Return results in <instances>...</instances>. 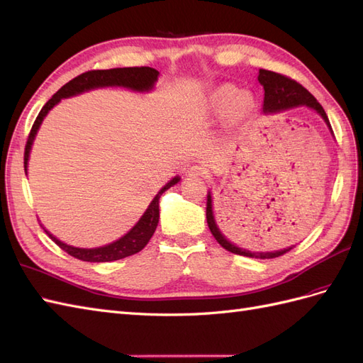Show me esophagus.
<instances>
[{
	"label": "esophagus",
	"mask_w": 363,
	"mask_h": 363,
	"mask_svg": "<svg viewBox=\"0 0 363 363\" xmlns=\"http://www.w3.org/2000/svg\"><path fill=\"white\" fill-rule=\"evenodd\" d=\"M202 174H203V170L201 165H191V167H189L187 172H185V176H189V178H199Z\"/></svg>",
	"instance_id": "obj_1"
}]
</instances>
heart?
I'll list each match as a JSON object with an SVG mask.
<instances>
[{"mask_svg":"<svg viewBox=\"0 0 363 363\" xmlns=\"http://www.w3.org/2000/svg\"><path fill=\"white\" fill-rule=\"evenodd\" d=\"M208 116L214 120L223 118L226 126L237 128L251 116L254 99L250 92L240 91L237 86L225 84L213 88L205 99Z\"/></svg>","mask_w":363,"mask_h":363,"instance_id":"obj_1","label":"heart"}]
</instances>
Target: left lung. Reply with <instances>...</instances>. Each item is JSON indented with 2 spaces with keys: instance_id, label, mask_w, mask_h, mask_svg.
<instances>
[{
  "instance_id": "8db88e82",
  "label": "left lung",
  "mask_w": 363,
  "mask_h": 363,
  "mask_svg": "<svg viewBox=\"0 0 363 363\" xmlns=\"http://www.w3.org/2000/svg\"><path fill=\"white\" fill-rule=\"evenodd\" d=\"M258 82L264 89V100H263V113L264 116H272V113H279L289 111L292 108L298 106H307L308 109L315 111L318 116L324 120L327 124V128L330 130L331 135H333V130H331L330 121L324 108L319 105L318 100L310 94V92L298 84V82L289 79L286 76L278 74V72L274 71H267V69H258ZM206 223H208V228L211 234L214 235V239L219 242L220 246H223L226 251H230L237 255H243V257H251V258H275L286 254L287 251H291L292 246L283 247V250L278 251H250L246 247L237 246L233 243L228 237L223 234V231L219 228V223L216 220L214 210H213V196L211 191L206 194Z\"/></svg>"
}]
</instances>
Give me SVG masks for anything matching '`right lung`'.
I'll return each instance as SVG.
<instances>
[{"mask_svg": "<svg viewBox=\"0 0 363 363\" xmlns=\"http://www.w3.org/2000/svg\"><path fill=\"white\" fill-rule=\"evenodd\" d=\"M158 77H160V71H157L155 68L132 67V68L94 69V71L84 72V74L69 80L67 85L62 86L56 94L45 103L44 108L40 109L39 116L36 117L32 130H30V135L26 144V153H24L26 174L28 167L30 152H32L33 141L38 135L40 124H43L47 113L53 109L62 99L74 97L79 94H84V92L99 89V88H126L133 92H150L155 88V85H157ZM179 181H181V176H174V178H172L152 199L146 211H144V214L140 217V220L133 225L126 234L120 237V239H117L112 243H108L105 246H99V247L71 246L60 242L56 235H53L48 230H45V226L43 223H40V226L44 228L50 239L53 240L57 246H60L65 252L79 258L82 262H91V263L116 262V260H120V258L140 252L143 247L149 243L160 222V198L165 190H169Z\"/></svg>", "mask_w": 363, "mask_h": 363, "instance_id": "right-lung-1", "label": "right lung"}]
</instances>
